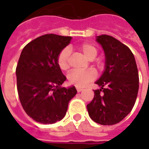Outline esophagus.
<instances>
[{
    "label": "esophagus",
    "instance_id": "1",
    "mask_svg": "<svg viewBox=\"0 0 149 149\" xmlns=\"http://www.w3.org/2000/svg\"><path fill=\"white\" fill-rule=\"evenodd\" d=\"M83 90V89H82V88H77V91L78 93H80V92H81V91Z\"/></svg>",
    "mask_w": 149,
    "mask_h": 149
}]
</instances>
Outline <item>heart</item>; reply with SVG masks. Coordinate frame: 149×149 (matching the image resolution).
<instances>
[{
	"label": "heart",
	"mask_w": 149,
	"mask_h": 149,
	"mask_svg": "<svg viewBox=\"0 0 149 149\" xmlns=\"http://www.w3.org/2000/svg\"><path fill=\"white\" fill-rule=\"evenodd\" d=\"M78 49L82 52V54L88 60L93 61L97 57L98 54L97 48L91 44L84 43L78 47ZM69 56L70 52L68 49H64L59 53L56 63L58 67L63 71L67 70L69 68ZM97 77V74L93 70H84V71H78L73 70L70 72L68 75V82L72 85L77 87H84L89 82L95 80Z\"/></svg>",
	"instance_id": "1"
}]
</instances>
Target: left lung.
<instances>
[{
    "mask_svg": "<svg viewBox=\"0 0 149 149\" xmlns=\"http://www.w3.org/2000/svg\"><path fill=\"white\" fill-rule=\"evenodd\" d=\"M105 54V70L96 84L87 105L90 118L102 125L121 121L131 112L139 89V75L133 53L128 46L109 35L97 36Z\"/></svg>",
    "mask_w": 149,
    "mask_h": 149,
    "instance_id": "left-lung-1",
    "label": "left lung"
}]
</instances>
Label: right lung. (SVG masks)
<instances>
[{"label": "right lung", "instance_id": "right-lung-1", "mask_svg": "<svg viewBox=\"0 0 149 149\" xmlns=\"http://www.w3.org/2000/svg\"><path fill=\"white\" fill-rule=\"evenodd\" d=\"M71 37L45 34L24 46L16 68L19 99L24 112L40 124L64 118L68 102L77 94L74 86L61 87L66 77L59 68V53Z\"/></svg>", "mask_w": 149, "mask_h": 149}]
</instances>
